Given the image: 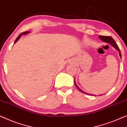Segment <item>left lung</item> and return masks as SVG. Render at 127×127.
<instances>
[{
	"label": "left lung",
	"mask_w": 127,
	"mask_h": 127,
	"mask_svg": "<svg viewBox=\"0 0 127 127\" xmlns=\"http://www.w3.org/2000/svg\"><path fill=\"white\" fill-rule=\"evenodd\" d=\"M99 38H100L101 40L102 41H103L104 42H106V43H108L111 44V45L112 46L114 47V48H115L117 50H118L119 52V55H120V57L121 58H122V55H121L120 50V49H119V47H118V46H117V43L115 42V40H114L111 37V36H102V35H99ZM74 84H75V85H76V86L77 87V89H78L79 91L83 93H84V94H86V95H91V94H89V93H87L85 92L82 91V90L81 89H80V88H78V86H77V85H76V82H75V79H74Z\"/></svg>",
	"instance_id": "left-lung-1"
}]
</instances>
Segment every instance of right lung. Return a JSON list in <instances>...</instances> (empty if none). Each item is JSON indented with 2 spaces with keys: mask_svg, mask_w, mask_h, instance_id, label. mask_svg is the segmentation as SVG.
I'll list each match as a JSON object with an SVG mask.
<instances>
[{
  "mask_svg": "<svg viewBox=\"0 0 127 127\" xmlns=\"http://www.w3.org/2000/svg\"><path fill=\"white\" fill-rule=\"evenodd\" d=\"M30 32H22V33H21V34H19V36H18L17 38H16V39H15V42H14V43H15L16 42H17L18 40H19V39H20V38L22 36V35H26V34H29V33Z\"/></svg>",
  "mask_w": 127,
  "mask_h": 127,
  "instance_id": "obj_1",
  "label": "right lung"
}]
</instances>
